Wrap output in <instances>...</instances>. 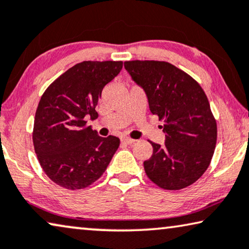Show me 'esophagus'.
<instances>
[{
    "label": "esophagus",
    "instance_id": "1",
    "mask_svg": "<svg viewBox=\"0 0 249 249\" xmlns=\"http://www.w3.org/2000/svg\"><path fill=\"white\" fill-rule=\"evenodd\" d=\"M121 142L122 143H125V145H131V143L135 142V140L131 139V138H129V137H122Z\"/></svg>",
    "mask_w": 249,
    "mask_h": 249
}]
</instances>
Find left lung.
I'll list each match as a JSON object with an SVG mask.
<instances>
[{
  "instance_id": "obj_1",
  "label": "left lung",
  "mask_w": 249,
  "mask_h": 249,
  "mask_svg": "<svg viewBox=\"0 0 249 249\" xmlns=\"http://www.w3.org/2000/svg\"><path fill=\"white\" fill-rule=\"evenodd\" d=\"M124 68L145 91L150 112L164 121V145L150 142L153 155L143 161L147 176L164 190L193 184L210 165L217 142V122L202 88L166 62L131 60Z\"/></svg>"
}]
</instances>
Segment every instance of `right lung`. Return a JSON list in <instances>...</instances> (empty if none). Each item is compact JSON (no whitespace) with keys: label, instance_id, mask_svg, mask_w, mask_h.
Instances as JSON below:
<instances>
[{"label":"right lung","instance_id":"right-lung-1","mask_svg":"<svg viewBox=\"0 0 249 249\" xmlns=\"http://www.w3.org/2000/svg\"><path fill=\"white\" fill-rule=\"evenodd\" d=\"M122 62H82L48 86L36 111L35 151L47 176L68 190H80L101 178L120 139L100 137L86 119L98 118L102 89L120 73Z\"/></svg>","mask_w":249,"mask_h":249}]
</instances>
